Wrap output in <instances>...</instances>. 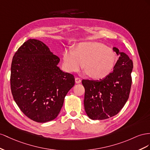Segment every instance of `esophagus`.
Wrapping results in <instances>:
<instances>
[{
  "label": "esophagus",
  "instance_id": "1",
  "mask_svg": "<svg viewBox=\"0 0 150 150\" xmlns=\"http://www.w3.org/2000/svg\"><path fill=\"white\" fill-rule=\"evenodd\" d=\"M75 83H81V80L79 78H75Z\"/></svg>",
  "mask_w": 150,
  "mask_h": 150
}]
</instances>
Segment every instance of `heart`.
<instances>
[{"instance_id":"b5f03b06","label":"heart","mask_w":150,"mask_h":150,"mask_svg":"<svg viewBox=\"0 0 150 150\" xmlns=\"http://www.w3.org/2000/svg\"><path fill=\"white\" fill-rule=\"evenodd\" d=\"M116 62V54L112 49L96 42H80L75 50H66L63 54V67L65 71H78L85 63L84 74L96 80L107 77L113 70Z\"/></svg>"}]
</instances>
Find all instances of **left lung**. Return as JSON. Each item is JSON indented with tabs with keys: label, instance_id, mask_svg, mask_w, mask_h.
Wrapping results in <instances>:
<instances>
[{
	"label": "left lung",
	"instance_id": "left-lung-1",
	"mask_svg": "<svg viewBox=\"0 0 150 150\" xmlns=\"http://www.w3.org/2000/svg\"><path fill=\"white\" fill-rule=\"evenodd\" d=\"M112 49L119 56L113 71L100 80L82 81L85 88V110L92 120H103L114 116L129 98L133 63L125 53L115 47Z\"/></svg>",
	"mask_w": 150,
	"mask_h": 150
}]
</instances>
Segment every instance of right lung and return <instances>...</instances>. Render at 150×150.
<instances>
[{
  "instance_id": "right-lung-1",
  "label": "right lung",
  "mask_w": 150,
  "mask_h": 150,
  "mask_svg": "<svg viewBox=\"0 0 150 150\" xmlns=\"http://www.w3.org/2000/svg\"><path fill=\"white\" fill-rule=\"evenodd\" d=\"M59 58L40 40L29 39L16 51L12 61L11 88L21 110L38 122L56 118L74 76L58 67Z\"/></svg>"
}]
</instances>
